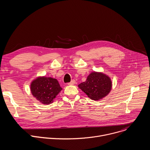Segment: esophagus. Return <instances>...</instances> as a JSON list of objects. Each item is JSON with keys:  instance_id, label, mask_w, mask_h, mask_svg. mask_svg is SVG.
<instances>
[{"instance_id": "esophagus-1", "label": "esophagus", "mask_w": 150, "mask_h": 150, "mask_svg": "<svg viewBox=\"0 0 150 150\" xmlns=\"http://www.w3.org/2000/svg\"><path fill=\"white\" fill-rule=\"evenodd\" d=\"M75 83V81L74 80V79H73V80H72L70 82H69L68 84L69 85H74Z\"/></svg>"}]
</instances>
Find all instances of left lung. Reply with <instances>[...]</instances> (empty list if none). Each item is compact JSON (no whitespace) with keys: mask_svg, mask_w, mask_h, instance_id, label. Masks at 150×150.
Wrapping results in <instances>:
<instances>
[{"mask_svg":"<svg viewBox=\"0 0 150 150\" xmlns=\"http://www.w3.org/2000/svg\"><path fill=\"white\" fill-rule=\"evenodd\" d=\"M78 87L91 100L98 101L108 96L112 88L110 78L100 72H92L87 80L78 85Z\"/></svg>","mask_w":150,"mask_h":150,"instance_id":"left-lung-1","label":"left lung"}]
</instances>
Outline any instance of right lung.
I'll return each instance as SVG.
<instances>
[{
	"mask_svg": "<svg viewBox=\"0 0 150 150\" xmlns=\"http://www.w3.org/2000/svg\"><path fill=\"white\" fill-rule=\"evenodd\" d=\"M62 90L56 79L45 76L37 77L30 84L33 97L41 103L46 105L52 103Z\"/></svg>",
	"mask_w": 150,
	"mask_h": 150,
	"instance_id": "right-lung-1",
	"label": "right lung"
}]
</instances>
